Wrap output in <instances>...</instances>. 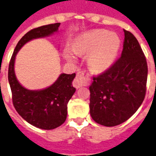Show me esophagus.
Masks as SVG:
<instances>
[{"instance_id": "esophagus-1", "label": "esophagus", "mask_w": 156, "mask_h": 156, "mask_svg": "<svg viewBox=\"0 0 156 156\" xmlns=\"http://www.w3.org/2000/svg\"><path fill=\"white\" fill-rule=\"evenodd\" d=\"M88 73L84 71H79L77 74V77L74 78V80L73 81V87L76 88H81L82 86L87 83V79H88Z\"/></svg>"}]
</instances>
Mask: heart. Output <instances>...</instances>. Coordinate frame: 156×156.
<instances>
[{
    "mask_svg": "<svg viewBox=\"0 0 156 156\" xmlns=\"http://www.w3.org/2000/svg\"><path fill=\"white\" fill-rule=\"evenodd\" d=\"M120 47V39L116 34L106 30H95L85 32L76 39L73 49L76 54L90 53L88 58L89 67L95 72H103L115 61ZM68 61L74 62L76 57L68 50L64 51Z\"/></svg>",
    "mask_w": 156,
    "mask_h": 156,
    "instance_id": "1",
    "label": "heart"
}]
</instances>
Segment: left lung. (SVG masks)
<instances>
[{"label":"left lung","instance_id":"1","mask_svg":"<svg viewBox=\"0 0 156 156\" xmlns=\"http://www.w3.org/2000/svg\"><path fill=\"white\" fill-rule=\"evenodd\" d=\"M121 57L101 74L94 77L89 87L90 115L101 125L112 127L124 123L144 101L148 67L137 39L124 30Z\"/></svg>","mask_w":156,"mask_h":156}]
</instances>
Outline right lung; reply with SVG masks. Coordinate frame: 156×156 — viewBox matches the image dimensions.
<instances>
[{"label": "right lung", "instance_id": "obj_1", "mask_svg": "<svg viewBox=\"0 0 156 156\" xmlns=\"http://www.w3.org/2000/svg\"><path fill=\"white\" fill-rule=\"evenodd\" d=\"M60 23L41 26L32 29L22 37L11 58L8 80L14 108L27 122L42 129L59 127L67 119L68 103L75 93L72 82L76 74L62 73L50 87L42 90H28L19 83L14 72L16 53L23 45L32 39L44 37L58 31Z\"/></svg>", "mask_w": 156, "mask_h": 156}]
</instances>
